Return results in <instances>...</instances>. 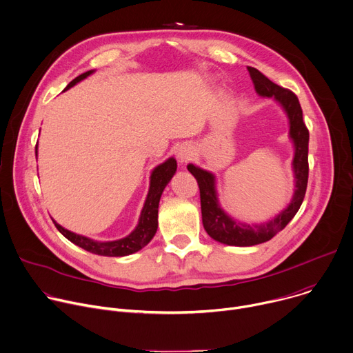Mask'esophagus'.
<instances>
[{
    "label": "esophagus",
    "mask_w": 353,
    "mask_h": 353,
    "mask_svg": "<svg viewBox=\"0 0 353 353\" xmlns=\"http://www.w3.org/2000/svg\"><path fill=\"white\" fill-rule=\"evenodd\" d=\"M192 157V150L190 145L187 144H183L177 148V159L179 162L183 165V163H187Z\"/></svg>",
    "instance_id": "34e87169"
}]
</instances>
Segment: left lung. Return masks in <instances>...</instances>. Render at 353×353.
Returning <instances> with one entry per match:
<instances>
[{
    "instance_id": "8db88e82",
    "label": "left lung",
    "mask_w": 353,
    "mask_h": 353,
    "mask_svg": "<svg viewBox=\"0 0 353 353\" xmlns=\"http://www.w3.org/2000/svg\"><path fill=\"white\" fill-rule=\"evenodd\" d=\"M251 79L258 95L270 98L277 102L288 117L290 133L288 137L294 145L292 172H294V194L290 203L276 216L261 223H245L231 217L220 205L216 188L214 173L205 170L194 163L187 166L188 172L196 179L201 194L202 224L209 237L214 241L232 247H252L272 240L296 214L305 198L309 165L307 147L309 132L303 123L302 108L296 95L273 81H270L262 72L248 66Z\"/></svg>"
}]
</instances>
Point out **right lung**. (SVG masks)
Instances as JSON below:
<instances>
[{
    "label": "right lung",
    "mask_w": 353,
    "mask_h": 353,
    "mask_svg": "<svg viewBox=\"0 0 353 353\" xmlns=\"http://www.w3.org/2000/svg\"><path fill=\"white\" fill-rule=\"evenodd\" d=\"M95 70H88L85 73H81L76 79H73L65 90L72 88L81 80L87 79L90 74H92ZM37 147L36 145V159H37ZM177 170V162L173 157L166 159L163 163L158 165L150 176V190L144 202V206L141 209V214L139 219V223L136 228L129 234V236L121 239V240H114V241H97L92 239H88L85 236H81V234H76L61 224H58L54 219V224L59 230V232L65 239H68L70 243L74 245L95 254L101 256H128L134 252H139L143 250L148 243L154 239L155 232L158 230V208H159V201L162 196L163 190L166 185L170 183L172 177L174 176Z\"/></svg>",
    "instance_id": "add662e5"
}]
</instances>
